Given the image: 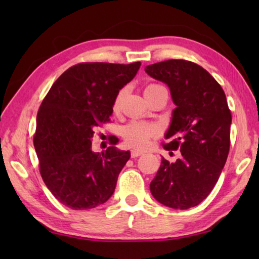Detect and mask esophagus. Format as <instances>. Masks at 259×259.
Instances as JSON below:
<instances>
[{"label":"esophagus","mask_w":259,"mask_h":259,"mask_svg":"<svg viewBox=\"0 0 259 259\" xmlns=\"http://www.w3.org/2000/svg\"><path fill=\"white\" fill-rule=\"evenodd\" d=\"M140 155H143V152L136 151V150L131 151V157H138V156H140Z\"/></svg>","instance_id":"1"}]
</instances>
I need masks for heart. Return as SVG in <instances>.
<instances>
[{"mask_svg":"<svg viewBox=\"0 0 259 259\" xmlns=\"http://www.w3.org/2000/svg\"><path fill=\"white\" fill-rule=\"evenodd\" d=\"M161 84L157 83H150L145 88V96L153 93V91L161 88ZM126 94V89H121L114 97L112 104V111L114 113H119L121 109V104ZM157 134V128L155 125L150 123H143V122L133 121L124 125L121 130L122 138H123L126 145L134 148H145L150 144V139L154 137Z\"/></svg>","mask_w":259,"mask_h":259,"instance_id":"obj_1","label":"heart"}]
</instances>
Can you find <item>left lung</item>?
<instances>
[{
  "label": "left lung",
  "instance_id": "1",
  "mask_svg": "<svg viewBox=\"0 0 259 259\" xmlns=\"http://www.w3.org/2000/svg\"><path fill=\"white\" fill-rule=\"evenodd\" d=\"M148 75L169 85L172 121L162 144L166 151L181 150L170 163L162 159L151 193L174 209L195 207L216 185L230 152L232 114L221 84L200 65L170 59L146 66Z\"/></svg>",
  "mask_w": 259,
  "mask_h": 259
}]
</instances>
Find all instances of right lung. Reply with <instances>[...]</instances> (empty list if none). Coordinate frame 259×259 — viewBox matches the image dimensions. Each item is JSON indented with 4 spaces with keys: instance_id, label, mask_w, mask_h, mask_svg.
<instances>
[{
    "instance_id": "obj_1",
    "label": "right lung",
    "mask_w": 259,
    "mask_h": 259,
    "mask_svg": "<svg viewBox=\"0 0 259 259\" xmlns=\"http://www.w3.org/2000/svg\"><path fill=\"white\" fill-rule=\"evenodd\" d=\"M142 63H80L57 78L36 116L34 147L43 182L55 198L74 210L93 209L111 198L130 159L119 139L102 154L91 151L96 126L109 122L115 95Z\"/></svg>"
}]
</instances>
